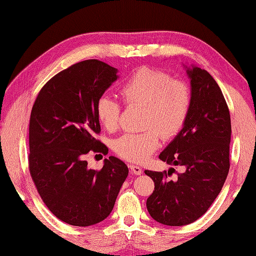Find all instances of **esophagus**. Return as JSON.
<instances>
[{
	"mask_svg": "<svg viewBox=\"0 0 256 256\" xmlns=\"http://www.w3.org/2000/svg\"><path fill=\"white\" fill-rule=\"evenodd\" d=\"M128 167H130V170H131L135 174V175H140V174L143 172L142 168H140V166H136V165H130Z\"/></svg>",
	"mask_w": 256,
	"mask_h": 256,
	"instance_id": "34e87169",
	"label": "esophagus"
}]
</instances>
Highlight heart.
<instances>
[{"instance_id": "heart-1", "label": "heart", "mask_w": 256, "mask_h": 256, "mask_svg": "<svg viewBox=\"0 0 256 256\" xmlns=\"http://www.w3.org/2000/svg\"><path fill=\"white\" fill-rule=\"evenodd\" d=\"M120 94L126 104L146 108L145 131L125 133L113 140L114 152L134 162L148 160L158 148L160 133L164 138H172L180 131L192 104V94L186 84L148 67L140 68L130 76L122 84ZM121 110V103L112 94H103L98 98L96 118L108 131L118 128Z\"/></svg>"}]
</instances>
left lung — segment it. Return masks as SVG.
<instances>
[{"label":"left lung","mask_w":256,"mask_h":256,"mask_svg":"<svg viewBox=\"0 0 256 256\" xmlns=\"http://www.w3.org/2000/svg\"><path fill=\"white\" fill-rule=\"evenodd\" d=\"M187 74L192 84L187 120L158 156L184 170L176 178H170L174 168L145 170L155 184L146 200L150 214L172 226L192 224L204 216L220 194L230 168L231 118L220 86L204 69L192 67Z\"/></svg>","instance_id":"left-lung-1"}]
</instances>
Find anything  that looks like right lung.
I'll return each instance as SVG.
<instances>
[{"instance_id": "right-lung-1", "label": "right lung", "mask_w": 256, "mask_h": 256, "mask_svg": "<svg viewBox=\"0 0 256 256\" xmlns=\"http://www.w3.org/2000/svg\"><path fill=\"white\" fill-rule=\"evenodd\" d=\"M118 70L98 59L74 64L38 92L30 120L28 168L47 208L76 226L99 224L111 214L128 168L114 156L99 170L86 156L108 154L96 138L98 98L118 79Z\"/></svg>"}]
</instances>
